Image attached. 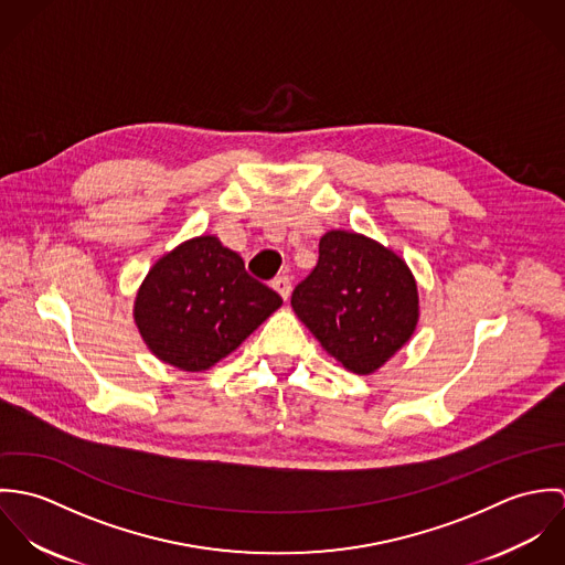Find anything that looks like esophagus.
I'll return each mask as SVG.
<instances>
[{"label": "esophagus", "instance_id": "34e87169", "mask_svg": "<svg viewBox=\"0 0 565 565\" xmlns=\"http://www.w3.org/2000/svg\"><path fill=\"white\" fill-rule=\"evenodd\" d=\"M271 287L282 296V300H287L289 294H291V278L289 276H276L271 280Z\"/></svg>", "mask_w": 565, "mask_h": 565}]
</instances>
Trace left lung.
Instances as JSON below:
<instances>
[{
  "label": "left lung",
  "instance_id": "left-lung-1",
  "mask_svg": "<svg viewBox=\"0 0 565 565\" xmlns=\"http://www.w3.org/2000/svg\"><path fill=\"white\" fill-rule=\"evenodd\" d=\"M291 307L326 352L354 374L376 372L413 334L417 287L401 256L356 233L320 239L313 271Z\"/></svg>",
  "mask_w": 565,
  "mask_h": 565
}]
</instances>
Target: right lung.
<instances>
[{"mask_svg": "<svg viewBox=\"0 0 565 565\" xmlns=\"http://www.w3.org/2000/svg\"><path fill=\"white\" fill-rule=\"evenodd\" d=\"M282 298L245 271L243 258L217 237H198L164 254L143 280L135 320L164 361L202 372L239 348Z\"/></svg>", "mask_w": 565, "mask_h": 565, "instance_id": "1", "label": "right lung"}]
</instances>
